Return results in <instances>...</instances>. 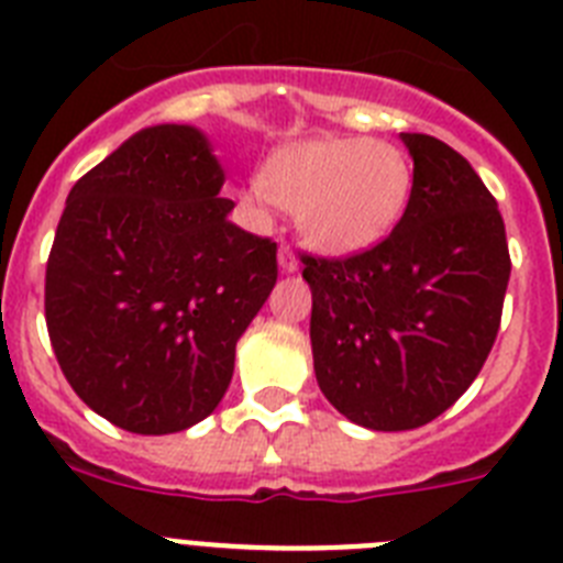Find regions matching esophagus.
I'll use <instances>...</instances> for the list:
<instances>
[{
    "mask_svg": "<svg viewBox=\"0 0 563 563\" xmlns=\"http://www.w3.org/2000/svg\"><path fill=\"white\" fill-rule=\"evenodd\" d=\"M278 265H282V271L287 273H296L298 271V258H296V251H292L287 242H282L278 245Z\"/></svg>",
    "mask_w": 563,
    "mask_h": 563,
    "instance_id": "esophagus-1",
    "label": "esophagus"
}]
</instances>
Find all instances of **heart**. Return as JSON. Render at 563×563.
<instances>
[{
  "mask_svg": "<svg viewBox=\"0 0 563 563\" xmlns=\"http://www.w3.org/2000/svg\"><path fill=\"white\" fill-rule=\"evenodd\" d=\"M411 186L415 168L395 143L318 137L278 148L253 197L296 211L298 231L316 251L352 256L395 231Z\"/></svg>",
  "mask_w": 563,
  "mask_h": 563,
  "instance_id": "obj_1",
  "label": "heart"
}]
</instances>
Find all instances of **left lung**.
Segmentation results:
<instances>
[{"label":"left lung","mask_w":563,"mask_h":563,"mask_svg":"<svg viewBox=\"0 0 563 563\" xmlns=\"http://www.w3.org/2000/svg\"><path fill=\"white\" fill-rule=\"evenodd\" d=\"M400 137L415 186L395 231L352 256H301L318 386L375 431L420 429L465 395L510 278L505 220L479 174L431 134Z\"/></svg>","instance_id":"obj_1"}]
</instances>
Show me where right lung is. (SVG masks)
<instances>
[{"label": "right lung", "mask_w": 563, "mask_h": 563, "mask_svg": "<svg viewBox=\"0 0 563 563\" xmlns=\"http://www.w3.org/2000/svg\"><path fill=\"white\" fill-rule=\"evenodd\" d=\"M222 183L206 137L163 123L69 191L44 318L73 391L118 429L174 434L206 420L276 285V242L228 220Z\"/></svg>", "instance_id": "obj_1"}]
</instances>
